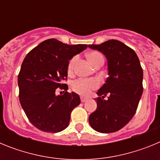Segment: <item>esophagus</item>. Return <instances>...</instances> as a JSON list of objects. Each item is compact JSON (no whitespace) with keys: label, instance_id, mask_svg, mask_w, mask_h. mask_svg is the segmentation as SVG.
<instances>
[{"label":"esophagus","instance_id":"1","mask_svg":"<svg viewBox=\"0 0 160 160\" xmlns=\"http://www.w3.org/2000/svg\"><path fill=\"white\" fill-rule=\"evenodd\" d=\"M87 98L81 97V102H87Z\"/></svg>","mask_w":160,"mask_h":160}]
</instances>
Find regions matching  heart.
<instances>
[{
  "label": "heart",
  "instance_id": "heart-1",
  "mask_svg": "<svg viewBox=\"0 0 160 160\" xmlns=\"http://www.w3.org/2000/svg\"><path fill=\"white\" fill-rule=\"evenodd\" d=\"M78 58L73 57L70 61L68 65V71L72 72L73 69V66L75 64V62ZM88 58L93 66H95L100 61H104L103 56L98 51H93L88 53ZM98 87V82L95 79H78L72 83V89L75 92L82 94V95H88L91 90L96 89Z\"/></svg>",
  "mask_w": 160,
  "mask_h": 160
}]
</instances>
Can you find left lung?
I'll return each mask as SVG.
<instances>
[{
	"label": "left lung",
	"mask_w": 160,
	"mask_h": 160,
	"mask_svg": "<svg viewBox=\"0 0 160 160\" xmlns=\"http://www.w3.org/2000/svg\"><path fill=\"white\" fill-rule=\"evenodd\" d=\"M89 47L105 55L109 75L98 90L97 109L89 116V122L100 133L115 132L136 112L143 90L142 69L135 52L119 41L112 39Z\"/></svg>",
	"instance_id": "8db88e82"
}]
</instances>
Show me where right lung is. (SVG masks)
<instances>
[{"mask_svg": "<svg viewBox=\"0 0 160 160\" xmlns=\"http://www.w3.org/2000/svg\"><path fill=\"white\" fill-rule=\"evenodd\" d=\"M87 45H67L48 39L32 49L24 59L18 74L19 99L29 122L45 132L63 131L70 123V114L81 102L78 94L67 92L69 61ZM57 88L64 94H56Z\"/></svg>", "mask_w": 160, "mask_h": 160, "instance_id": "obj_1", "label": "right lung"}]
</instances>
